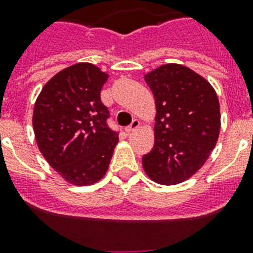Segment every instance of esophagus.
<instances>
[{
	"mask_svg": "<svg viewBox=\"0 0 253 253\" xmlns=\"http://www.w3.org/2000/svg\"><path fill=\"white\" fill-rule=\"evenodd\" d=\"M139 125H140L139 120H138V119H134L133 122H131V124L129 125V126H126V128H125V130H126V133H130V131L137 130V129L139 128Z\"/></svg>",
	"mask_w": 253,
	"mask_h": 253,
	"instance_id": "34e87169",
	"label": "esophagus"
}]
</instances>
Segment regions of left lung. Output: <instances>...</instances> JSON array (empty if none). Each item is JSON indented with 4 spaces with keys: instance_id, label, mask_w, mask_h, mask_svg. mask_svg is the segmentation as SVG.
<instances>
[{
    "instance_id": "obj_1",
    "label": "left lung",
    "mask_w": 253,
    "mask_h": 253,
    "mask_svg": "<svg viewBox=\"0 0 253 253\" xmlns=\"http://www.w3.org/2000/svg\"><path fill=\"white\" fill-rule=\"evenodd\" d=\"M144 80L156 101V124L143 169L157 184H181L204 166L218 142V96L203 76L182 64H163Z\"/></svg>"
}]
</instances>
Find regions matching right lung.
Wrapping results in <instances>:
<instances>
[{
    "label": "right lung",
    "instance_id": "add662e5",
    "mask_svg": "<svg viewBox=\"0 0 253 253\" xmlns=\"http://www.w3.org/2000/svg\"><path fill=\"white\" fill-rule=\"evenodd\" d=\"M109 75L91 63L62 69L42 88L33 129L43 157L69 184L88 186L106 173L118 133L106 125L100 91Z\"/></svg>",
    "mask_w": 253,
    "mask_h": 253
}]
</instances>
